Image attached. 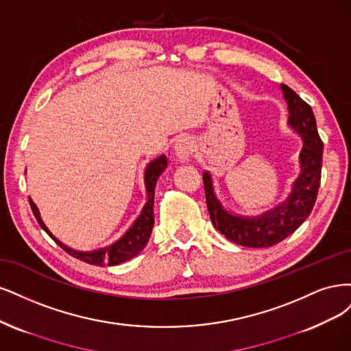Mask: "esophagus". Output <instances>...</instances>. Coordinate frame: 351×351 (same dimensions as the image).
I'll use <instances>...</instances> for the list:
<instances>
[{
	"label": "esophagus",
	"instance_id": "1",
	"mask_svg": "<svg viewBox=\"0 0 351 351\" xmlns=\"http://www.w3.org/2000/svg\"><path fill=\"white\" fill-rule=\"evenodd\" d=\"M175 150H176V156L179 157V160L186 162V160H189L192 152H194V141H192L189 137L179 138L178 143L175 144Z\"/></svg>",
	"mask_w": 351,
	"mask_h": 351
}]
</instances>
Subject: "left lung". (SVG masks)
<instances>
[{"mask_svg":"<svg viewBox=\"0 0 351 351\" xmlns=\"http://www.w3.org/2000/svg\"><path fill=\"white\" fill-rule=\"evenodd\" d=\"M281 90L289 105V125L302 135L304 143L300 152L302 172L293 184L290 197L259 217H237L226 211L214 195L210 173L202 175L207 208L214 228L226 239L247 247H268L286 239L308 219L318 197L324 144L316 128L315 115L312 108L289 86L281 84Z\"/></svg>","mask_w":351,"mask_h":351,"instance_id":"1","label":"left lung"}]
</instances>
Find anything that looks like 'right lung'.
<instances>
[{
  "label": "right lung",
  "mask_w": 351,
  "mask_h": 351,
  "mask_svg": "<svg viewBox=\"0 0 351 351\" xmlns=\"http://www.w3.org/2000/svg\"><path fill=\"white\" fill-rule=\"evenodd\" d=\"M167 166V159L166 156H160L159 159H156L154 162H152L145 169V189H147V204L144 206L140 217L135 220V223L131 226V229L123 234L118 242H115L114 245H110L105 250H99V251H93V252H80V251H74L71 247L65 246L64 243H61L55 236H52V233L48 230L47 226L42 221L39 211L33 202L29 198V204L32 207L33 214L38 220V223L40 224V228L47 232L52 239L58 243L62 250L70 254L71 256L80 259V261H84L87 264L92 265H118L128 261V259L134 258L135 255H138L144 246L149 242V237L152 234L153 226H154V214H153V204H154V189H156V182L157 178L160 176V173L165 171Z\"/></svg>",
  "instance_id": "right-lung-1"
}]
</instances>
